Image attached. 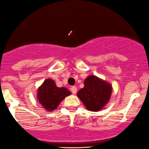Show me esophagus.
<instances>
[{
    "mask_svg": "<svg viewBox=\"0 0 149 149\" xmlns=\"http://www.w3.org/2000/svg\"><path fill=\"white\" fill-rule=\"evenodd\" d=\"M71 91L73 94H75L77 93V87L76 86H72L71 88Z\"/></svg>",
    "mask_w": 149,
    "mask_h": 149,
    "instance_id": "esophagus-1",
    "label": "esophagus"
}]
</instances>
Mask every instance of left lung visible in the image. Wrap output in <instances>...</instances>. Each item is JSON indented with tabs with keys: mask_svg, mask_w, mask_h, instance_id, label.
<instances>
[{
	"mask_svg": "<svg viewBox=\"0 0 149 149\" xmlns=\"http://www.w3.org/2000/svg\"><path fill=\"white\" fill-rule=\"evenodd\" d=\"M111 92V84L95 75H90L84 81V88L78 91L77 95L89 111H98L109 101Z\"/></svg>",
	"mask_w": 149,
	"mask_h": 149,
	"instance_id": "obj_1",
	"label": "left lung"
}]
</instances>
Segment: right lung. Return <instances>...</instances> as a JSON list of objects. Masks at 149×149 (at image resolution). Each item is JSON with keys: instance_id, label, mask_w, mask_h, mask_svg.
<instances>
[{"instance_id": "add662e5", "label": "right lung", "mask_w": 149, "mask_h": 149, "mask_svg": "<svg viewBox=\"0 0 149 149\" xmlns=\"http://www.w3.org/2000/svg\"><path fill=\"white\" fill-rule=\"evenodd\" d=\"M71 94L66 88H58L52 79H47L38 88L37 99L47 111L57 109L60 103Z\"/></svg>"}]
</instances>
